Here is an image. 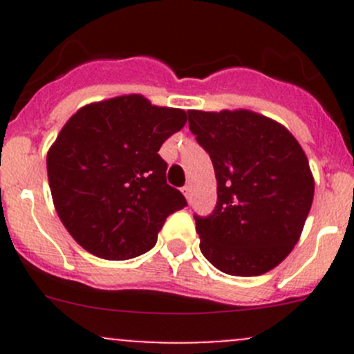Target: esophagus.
I'll use <instances>...</instances> for the list:
<instances>
[{
	"label": "esophagus",
	"instance_id": "34e87169",
	"mask_svg": "<svg viewBox=\"0 0 354 354\" xmlns=\"http://www.w3.org/2000/svg\"><path fill=\"white\" fill-rule=\"evenodd\" d=\"M181 192H183V195H185V197H187L188 202H192V188L187 185V187L181 188Z\"/></svg>",
	"mask_w": 354,
	"mask_h": 354
}]
</instances>
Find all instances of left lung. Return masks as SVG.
I'll list each match as a JSON object with an SVG mask.
<instances>
[{
	"mask_svg": "<svg viewBox=\"0 0 354 354\" xmlns=\"http://www.w3.org/2000/svg\"><path fill=\"white\" fill-rule=\"evenodd\" d=\"M188 127L217 180L216 209L195 216L200 252L230 276L269 272L298 243L312 207L315 183L301 145L248 109L188 111Z\"/></svg>",
	"mask_w": 354,
	"mask_h": 354,
	"instance_id": "1",
	"label": "left lung"
}]
</instances>
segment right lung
I'll list each match as a JSON object with an SVG mask.
<instances>
[{"instance_id": "1", "label": "right lung", "mask_w": 354, "mask_h": 354, "mask_svg": "<svg viewBox=\"0 0 354 354\" xmlns=\"http://www.w3.org/2000/svg\"><path fill=\"white\" fill-rule=\"evenodd\" d=\"M187 123V113L138 94L84 106L48 152L53 202L82 248L106 260L149 252L169 214L187 205L166 183L157 152Z\"/></svg>"}]
</instances>
